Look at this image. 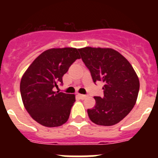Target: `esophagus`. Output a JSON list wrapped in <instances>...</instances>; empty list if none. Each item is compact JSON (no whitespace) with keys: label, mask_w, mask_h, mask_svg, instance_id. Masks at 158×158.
I'll return each mask as SVG.
<instances>
[{"label":"esophagus","mask_w":158,"mask_h":158,"mask_svg":"<svg viewBox=\"0 0 158 158\" xmlns=\"http://www.w3.org/2000/svg\"><path fill=\"white\" fill-rule=\"evenodd\" d=\"M78 96H79L81 99H85V98H86V95H82V94H78Z\"/></svg>","instance_id":"esophagus-1"}]
</instances>
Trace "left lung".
Here are the masks:
<instances>
[{"label": "left lung", "mask_w": 158, "mask_h": 158, "mask_svg": "<svg viewBox=\"0 0 158 158\" xmlns=\"http://www.w3.org/2000/svg\"><path fill=\"white\" fill-rule=\"evenodd\" d=\"M91 73L92 80L104 83V96H95V106L87 110L93 123L111 126L131 111L139 92V79L131 63L118 51L111 48L78 49Z\"/></svg>", "instance_id": "obj_1"}]
</instances>
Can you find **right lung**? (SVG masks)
<instances>
[{"instance_id": "obj_1", "label": "right lung", "mask_w": 158, "mask_h": 158, "mask_svg": "<svg viewBox=\"0 0 158 158\" xmlns=\"http://www.w3.org/2000/svg\"><path fill=\"white\" fill-rule=\"evenodd\" d=\"M80 59L73 47L47 49L30 64L20 81L23 106L33 120L43 126H61L68 121L76 97L73 94L55 92L69 66Z\"/></svg>"}]
</instances>
